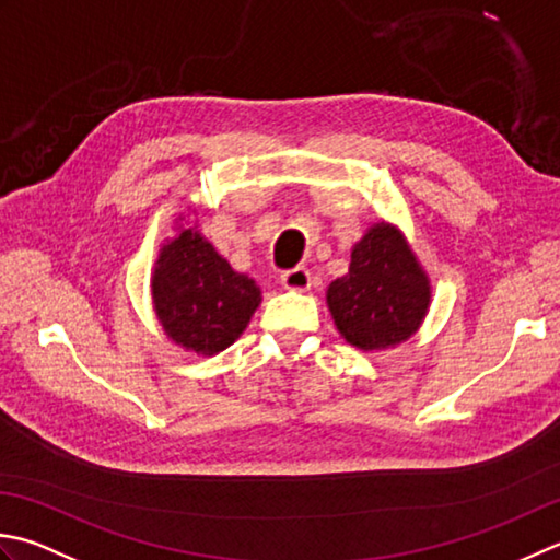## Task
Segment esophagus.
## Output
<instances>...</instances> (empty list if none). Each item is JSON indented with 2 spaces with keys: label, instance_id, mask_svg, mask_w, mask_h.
<instances>
[{
  "label": "esophagus",
  "instance_id": "34e87169",
  "mask_svg": "<svg viewBox=\"0 0 560 560\" xmlns=\"http://www.w3.org/2000/svg\"><path fill=\"white\" fill-rule=\"evenodd\" d=\"M311 283H313V277L305 267H295L291 271L281 273V287L289 291H308Z\"/></svg>",
  "mask_w": 560,
  "mask_h": 560
}]
</instances>
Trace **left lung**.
Listing matches in <instances>:
<instances>
[{
	"label": "left lung",
	"instance_id": "obj_1",
	"mask_svg": "<svg viewBox=\"0 0 560 560\" xmlns=\"http://www.w3.org/2000/svg\"><path fill=\"white\" fill-rule=\"evenodd\" d=\"M432 287L408 240L390 223L366 230L349 271L327 289V308L349 345L364 352L396 347L422 325Z\"/></svg>",
	"mask_w": 560,
	"mask_h": 560
}]
</instances>
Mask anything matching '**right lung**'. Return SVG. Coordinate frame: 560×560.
<instances>
[{
  "mask_svg": "<svg viewBox=\"0 0 560 560\" xmlns=\"http://www.w3.org/2000/svg\"><path fill=\"white\" fill-rule=\"evenodd\" d=\"M261 303L247 273H237L196 228H179L152 269V305L174 345L213 357L245 332Z\"/></svg>",
  "mask_w": 560,
  "mask_h": 560,
  "instance_id": "right-lung-1",
  "label": "right lung"
}]
</instances>
